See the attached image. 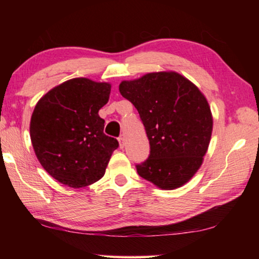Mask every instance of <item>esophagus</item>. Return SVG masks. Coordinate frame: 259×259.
<instances>
[{
	"label": "esophagus",
	"mask_w": 259,
	"mask_h": 259,
	"mask_svg": "<svg viewBox=\"0 0 259 259\" xmlns=\"http://www.w3.org/2000/svg\"><path fill=\"white\" fill-rule=\"evenodd\" d=\"M119 144H120V148H123L124 147V138L123 137H120L119 138Z\"/></svg>",
	"instance_id": "esophagus-1"
}]
</instances>
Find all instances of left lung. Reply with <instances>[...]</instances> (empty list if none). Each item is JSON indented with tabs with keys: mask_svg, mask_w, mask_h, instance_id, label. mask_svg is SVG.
<instances>
[{
	"mask_svg": "<svg viewBox=\"0 0 259 259\" xmlns=\"http://www.w3.org/2000/svg\"><path fill=\"white\" fill-rule=\"evenodd\" d=\"M119 90L137 108L150 140V156L136 165L139 176L161 190L185 185L200 169L211 138L207 98L172 71L124 80Z\"/></svg>",
	"mask_w": 259,
	"mask_h": 259,
	"instance_id": "left-lung-1",
	"label": "left lung"
}]
</instances>
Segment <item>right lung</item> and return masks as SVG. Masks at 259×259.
<instances>
[{"instance_id": "right-lung-1", "label": "right lung", "mask_w": 259, "mask_h": 259, "mask_svg": "<svg viewBox=\"0 0 259 259\" xmlns=\"http://www.w3.org/2000/svg\"><path fill=\"white\" fill-rule=\"evenodd\" d=\"M111 83L75 77L52 88L30 117L35 155L56 181L73 188L98 182L106 171L115 138L104 134L99 109L108 102Z\"/></svg>"}]
</instances>
